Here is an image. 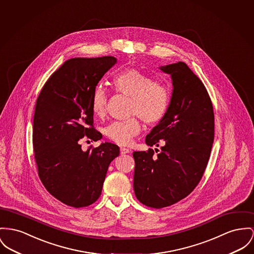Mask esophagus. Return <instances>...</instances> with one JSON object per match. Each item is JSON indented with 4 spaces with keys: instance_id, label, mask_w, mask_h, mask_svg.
<instances>
[{
    "instance_id": "obj_1",
    "label": "esophagus",
    "mask_w": 254,
    "mask_h": 254,
    "mask_svg": "<svg viewBox=\"0 0 254 254\" xmlns=\"http://www.w3.org/2000/svg\"><path fill=\"white\" fill-rule=\"evenodd\" d=\"M130 152H131V150L128 149V148H125V147H121V148H120V154H122V155L128 154V153Z\"/></svg>"
}]
</instances>
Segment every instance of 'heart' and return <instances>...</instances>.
<instances>
[{"label":"heart","instance_id":"b5f03b06","mask_svg":"<svg viewBox=\"0 0 254 254\" xmlns=\"http://www.w3.org/2000/svg\"><path fill=\"white\" fill-rule=\"evenodd\" d=\"M113 85L116 90L133 98L131 114L140 117L147 124H157L165 118L170 103V92L166 84L153 81L141 71L130 68L117 74ZM108 105V93L103 85H97L91 98V109L95 116L103 117ZM137 117L128 120L114 121L105 128V135L119 145H129L140 132Z\"/></svg>","mask_w":254,"mask_h":254}]
</instances>
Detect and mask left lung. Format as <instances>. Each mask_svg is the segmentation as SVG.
Wrapping results in <instances>:
<instances>
[{
    "label": "left lung",
    "instance_id": "8db88e82",
    "mask_svg": "<svg viewBox=\"0 0 254 254\" xmlns=\"http://www.w3.org/2000/svg\"><path fill=\"white\" fill-rule=\"evenodd\" d=\"M160 69L172 80L169 110L146 135L147 151H135L134 190L146 206L164 208L188 196L199 183L214 142V111L200 79L185 63Z\"/></svg>",
    "mask_w": 254,
    "mask_h": 254
}]
</instances>
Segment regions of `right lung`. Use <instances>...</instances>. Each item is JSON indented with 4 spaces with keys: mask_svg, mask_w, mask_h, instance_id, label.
I'll list each match as a JSON object with an SVG mask.
<instances>
[{
    "mask_svg": "<svg viewBox=\"0 0 254 254\" xmlns=\"http://www.w3.org/2000/svg\"><path fill=\"white\" fill-rule=\"evenodd\" d=\"M115 57L74 58L55 71L35 104L33 145L38 176L54 197L71 207H85L101 195L118 145L105 142L83 151L81 140L101 139L93 127L91 98Z\"/></svg>",
    "mask_w": 254,
    "mask_h": 254,
    "instance_id": "1",
    "label": "right lung"
}]
</instances>
